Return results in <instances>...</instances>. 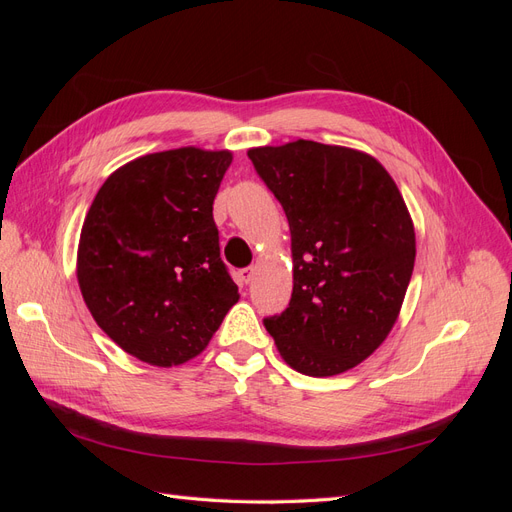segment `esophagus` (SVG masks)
Instances as JSON below:
<instances>
[{"label": "esophagus", "instance_id": "esophagus-1", "mask_svg": "<svg viewBox=\"0 0 512 512\" xmlns=\"http://www.w3.org/2000/svg\"><path fill=\"white\" fill-rule=\"evenodd\" d=\"M241 282L243 284H250L252 280H254V275H256V269L254 267H247V269H241Z\"/></svg>", "mask_w": 512, "mask_h": 512}]
</instances>
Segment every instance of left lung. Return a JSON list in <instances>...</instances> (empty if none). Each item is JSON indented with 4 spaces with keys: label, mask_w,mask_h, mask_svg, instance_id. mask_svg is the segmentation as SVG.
I'll return each instance as SVG.
<instances>
[{
    "label": "left lung",
    "mask_w": 512,
    "mask_h": 512,
    "mask_svg": "<svg viewBox=\"0 0 512 512\" xmlns=\"http://www.w3.org/2000/svg\"><path fill=\"white\" fill-rule=\"evenodd\" d=\"M247 156L292 241V297L265 327L299 374H342L384 342L404 303L416 256L404 196L376 158L350 147L299 138Z\"/></svg>",
    "instance_id": "obj_1"
}]
</instances>
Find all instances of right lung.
Returning a JSON list of instances; mask_svg holds the SVG:
<instances>
[{"label":"right lung","mask_w":512,"mask_h":512,"mask_svg":"<svg viewBox=\"0 0 512 512\" xmlns=\"http://www.w3.org/2000/svg\"><path fill=\"white\" fill-rule=\"evenodd\" d=\"M230 162L226 149L147 153L117 168L85 215L81 294L98 327L138 361L194 359L239 301L213 222Z\"/></svg>","instance_id":"right-lung-1"}]
</instances>
